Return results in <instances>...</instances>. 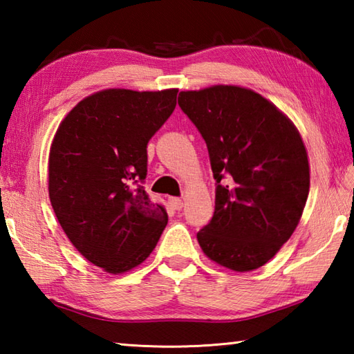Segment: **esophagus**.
<instances>
[{"label":"esophagus","instance_id":"esophagus-1","mask_svg":"<svg viewBox=\"0 0 354 354\" xmlns=\"http://www.w3.org/2000/svg\"><path fill=\"white\" fill-rule=\"evenodd\" d=\"M170 205L176 209V211H179V209L183 207V200L181 198H170Z\"/></svg>","mask_w":354,"mask_h":354}]
</instances>
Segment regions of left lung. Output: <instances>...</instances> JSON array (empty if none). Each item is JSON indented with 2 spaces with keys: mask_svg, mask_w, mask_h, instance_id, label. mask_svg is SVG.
<instances>
[{
  "mask_svg": "<svg viewBox=\"0 0 354 354\" xmlns=\"http://www.w3.org/2000/svg\"><path fill=\"white\" fill-rule=\"evenodd\" d=\"M178 104L205 139L215 211L196 239L209 259L234 272L262 267L289 241L309 194V162L298 129L250 88L179 92Z\"/></svg>",
  "mask_w": 354,
  "mask_h": 354,
  "instance_id": "1",
  "label": "left lung"
}]
</instances>
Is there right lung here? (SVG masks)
Returning <instances> with one entry per match:
<instances>
[{"label": "right lung", "instance_id": "obj_1", "mask_svg": "<svg viewBox=\"0 0 354 354\" xmlns=\"http://www.w3.org/2000/svg\"><path fill=\"white\" fill-rule=\"evenodd\" d=\"M178 88H107L62 120L48 159V192L75 248L107 273L142 263L169 221L143 189L147 145L176 106Z\"/></svg>", "mask_w": 354, "mask_h": 354}]
</instances>
